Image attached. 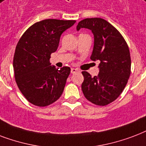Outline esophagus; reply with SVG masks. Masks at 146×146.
<instances>
[{"label": "esophagus", "mask_w": 146, "mask_h": 146, "mask_svg": "<svg viewBox=\"0 0 146 146\" xmlns=\"http://www.w3.org/2000/svg\"><path fill=\"white\" fill-rule=\"evenodd\" d=\"M79 70L77 69V68H72L71 69V73L72 74H74V73H76V72H78Z\"/></svg>", "instance_id": "34e87169"}]
</instances>
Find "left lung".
<instances>
[{
    "label": "left lung",
    "instance_id": "obj_1",
    "mask_svg": "<svg viewBox=\"0 0 146 146\" xmlns=\"http://www.w3.org/2000/svg\"><path fill=\"white\" fill-rule=\"evenodd\" d=\"M87 28L94 36L92 61L100 60L99 74L91 77L82 72L81 89L87 100L94 104L106 106L116 100L125 88L131 73V58L126 40L120 33L102 18H87L77 30Z\"/></svg>",
    "mask_w": 146,
    "mask_h": 146
}]
</instances>
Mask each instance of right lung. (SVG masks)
<instances>
[{
    "label": "right lung",
    "mask_w": 146,
    "mask_h": 146,
    "mask_svg": "<svg viewBox=\"0 0 146 146\" xmlns=\"http://www.w3.org/2000/svg\"><path fill=\"white\" fill-rule=\"evenodd\" d=\"M75 20L47 19L29 27L16 46L13 71L16 83L25 98L46 107L60 98L69 75V67L51 66V54L57 50L61 35Z\"/></svg>",
    "instance_id": "right-lung-1"
}]
</instances>
